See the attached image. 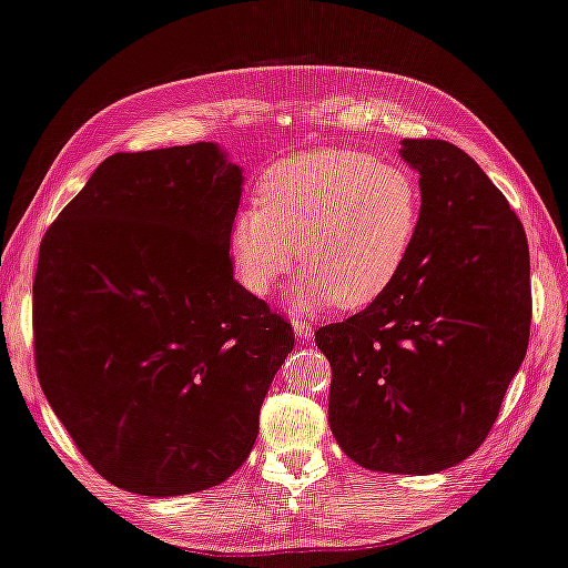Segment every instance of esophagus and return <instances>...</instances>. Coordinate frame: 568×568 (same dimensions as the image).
<instances>
[{
  "instance_id": "esophagus-1",
  "label": "esophagus",
  "mask_w": 568,
  "mask_h": 568,
  "mask_svg": "<svg viewBox=\"0 0 568 568\" xmlns=\"http://www.w3.org/2000/svg\"><path fill=\"white\" fill-rule=\"evenodd\" d=\"M294 334H296V341H312L314 326L308 324V321L296 318V321H294Z\"/></svg>"
}]
</instances>
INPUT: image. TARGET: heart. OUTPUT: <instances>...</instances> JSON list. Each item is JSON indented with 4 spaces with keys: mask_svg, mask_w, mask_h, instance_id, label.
<instances>
[{
    "mask_svg": "<svg viewBox=\"0 0 568 568\" xmlns=\"http://www.w3.org/2000/svg\"><path fill=\"white\" fill-rule=\"evenodd\" d=\"M262 202L230 220L237 282L254 296L280 286L298 260L306 270L292 304L321 312L366 306L400 274L420 227L423 197L408 168L351 148H318L270 168Z\"/></svg>",
    "mask_w": 568,
    "mask_h": 568,
    "instance_id": "b5f03b06",
    "label": "heart"
}]
</instances>
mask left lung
<instances>
[{
  "instance_id": "8db88e82",
  "label": "left lung",
  "mask_w": 568,
  "mask_h": 568,
  "mask_svg": "<svg viewBox=\"0 0 568 568\" xmlns=\"http://www.w3.org/2000/svg\"><path fill=\"white\" fill-rule=\"evenodd\" d=\"M423 215L400 274L361 314L316 331L328 425L373 473L435 475L485 443L529 344L527 234L473 158L400 143Z\"/></svg>"
}]
</instances>
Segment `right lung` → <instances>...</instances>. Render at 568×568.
I'll return each instance as SVG.
<instances>
[{"label": "right lung", "mask_w": 568, "mask_h": 568, "mask_svg": "<svg viewBox=\"0 0 568 568\" xmlns=\"http://www.w3.org/2000/svg\"><path fill=\"white\" fill-rule=\"evenodd\" d=\"M242 185L217 143L115 153L41 242V390L95 473L135 495L224 483L294 348L292 324L232 274Z\"/></svg>", "instance_id": "right-lung-1"}]
</instances>
